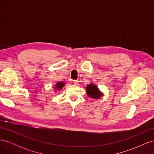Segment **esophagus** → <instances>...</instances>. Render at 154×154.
Instances as JSON below:
<instances>
[{
	"mask_svg": "<svg viewBox=\"0 0 154 154\" xmlns=\"http://www.w3.org/2000/svg\"><path fill=\"white\" fill-rule=\"evenodd\" d=\"M73 83H74V85H77L78 84V80H73Z\"/></svg>",
	"mask_w": 154,
	"mask_h": 154,
	"instance_id": "esophagus-1",
	"label": "esophagus"
}]
</instances>
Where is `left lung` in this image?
Here are the masks:
<instances>
[{
  "label": "left lung",
  "mask_w": 154,
  "mask_h": 154,
  "mask_svg": "<svg viewBox=\"0 0 154 154\" xmlns=\"http://www.w3.org/2000/svg\"><path fill=\"white\" fill-rule=\"evenodd\" d=\"M86 92L88 96L91 97L94 99H99L103 94L100 91L97 86L93 84V83H91V84L87 85Z\"/></svg>",
  "instance_id": "1"
}]
</instances>
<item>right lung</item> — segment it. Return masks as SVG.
Wrapping results in <instances>:
<instances>
[{"instance_id":"add662e5","label":"right lung","mask_w":154,"mask_h":154,"mask_svg":"<svg viewBox=\"0 0 154 154\" xmlns=\"http://www.w3.org/2000/svg\"><path fill=\"white\" fill-rule=\"evenodd\" d=\"M65 85V82H57V83H56L55 85H54V88L55 90L57 91H59L61 89V88H62Z\"/></svg>"}]
</instances>
